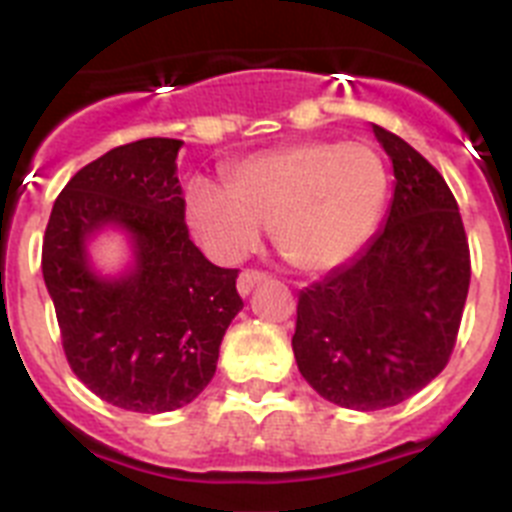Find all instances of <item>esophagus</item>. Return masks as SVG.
Here are the masks:
<instances>
[{
    "label": "esophagus",
    "instance_id": "esophagus-1",
    "mask_svg": "<svg viewBox=\"0 0 512 512\" xmlns=\"http://www.w3.org/2000/svg\"><path fill=\"white\" fill-rule=\"evenodd\" d=\"M261 282H266V274H261V271H241V277H238V295L248 297L253 292V287Z\"/></svg>",
    "mask_w": 512,
    "mask_h": 512
}]
</instances>
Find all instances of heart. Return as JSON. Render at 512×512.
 <instances>
[{
    "label": "heart",
    "instance_id": "obj_1",
    "mask_svg": "<svg viewBox=\"0 0 512 512\" xmlns=\"http://www.w3.org/2000/svg\"><path fill=\"white\" fill-rule=\"evenodd\" d=\"M228 187L192 179L184 210L194 238L220 264L259 248L266 225L295 269L336 271L377 233L390 174L372 146L307 140L256 153L225 174Z\"/></svg>",
    "mask_w": 512,
    "mask_h": 512
}]
</instances>
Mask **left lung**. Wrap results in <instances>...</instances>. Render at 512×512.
<instances>
[{"instance_id":"left-lung-1","label":"left lung","mask_w":512,"mask_h":512,"mask_svg":"<svg viewBox=\"0 0 512 512\" xmlns=\"http://www.w3.org/2000/svg\"><path fill=\"white\" fill-rule=\"evenodd\" d=\"M395 194L364 251L300 292L292 336L312 390L348 410L400 405L449 364L469 292V243L443 176L372 125Z\"/></svg>"}]
</instances>
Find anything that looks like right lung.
Returning a JSON list of instances; mask_svg holds the SVG:
<instances>
[{"label": "right lung", "mask_w": 512, "mask_h": 512, "mask_svg": "<svg viewBox=\"0 0 512 512\" xmlns=\"http://www.w3.org/2000/svg\"><path fill=\"white\" fill-rule=\"evenodd\" d=\"M184 143L143 138L71 176L43 238V279L66 359L115 408L169 413L215 377L220 343L243 310L238 269H220L189 241L176 156ZM120 232L131 261L93 266L99 234Z\"/></svg>", "instance_id": "1"}]
</instances>
